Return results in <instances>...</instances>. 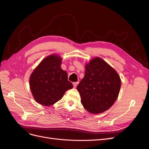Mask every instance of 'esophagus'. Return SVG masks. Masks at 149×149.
Masks as SVG:
<instances>
[{
  "label": "esophagus",
  "instance_id": "obj_1",
  "mask_svg": "<svg viewBox=\"0 0 149 149\" xmlns=\"http://www.w3.org/2000/svg\"><path fill=\"white\" fill-rule=\"evenodd\" d=\"M78 82H74V83H73V86H74V88H76V86H77V85L78 84Z\"/></svg>",
  "mask_w": 149,
  "mask_h": 149
}]
</instances>
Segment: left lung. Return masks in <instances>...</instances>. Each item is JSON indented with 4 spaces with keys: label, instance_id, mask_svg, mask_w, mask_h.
I'll list each match as a JSON object with an SVG mask.
<instances>
[{
    "label": "left lung",
    "instance_id": "left-lung-1",
    "mask_svg": "<svg viewBox=\"0 0 149 149\" xmlns=\"http://www.w3.org/2000/svg\"><path fill=\"white\" fill-rule=\"evenodd\" d=\"M85 74L77 86L83 107L92 114H100L113 105L120 88L119 74L100 58L86 65Z\"/></svg>",
    "mask_w": 149,
    "mask_h": 149
}]
</instances>
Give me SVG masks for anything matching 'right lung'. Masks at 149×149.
Masks as SVG:
<instances>
[{
  "mask_svg": "<svg viewBox=\"0 0 149 149\" xmlns=\"http://www.w3.org/2000/svg\"><path fill=\"white\" fill-rule=\"evenodd\" d=\"M61 59L56 55L47 57L31 74L30 86L35 101L43 106H50L60 100L73 86L61 68Z\"/></svg>",
  "mask_w": 149,
  "mask_h": 149,
  "instance_id": "obj_1",
  "label": "right lung"
}]
</instances>
